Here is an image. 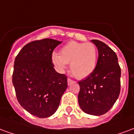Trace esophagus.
Wrapping results in <instances>:
<instances>
[{
  "label": "esophagus",
  "instance_id": "34e87169",
  "mask_svg": "<svg viewBox=\"0 0 134 134\" xmlns=\"http://www.w3.org/2000/svg\"><path fill=\"white\" fill-rule=\"evenodd\" d=\"M72 82H74V81H73V80H72L71 79H70V78L67 79V84H68V85H70L72 84Z\"/></svg>",
  "mask_w": 134,
  "mask_h": 134
}]
</instances>
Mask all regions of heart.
Here are the masks:
<instances>
[{
  "mask_svg": "<svg viewBox=\"0 0 134 134\" xmlns=\"http://www.w3.org/2000/svg\"><path fill=\"white\" fill-rule=\"evenodd\" d=\"M98 52L96 45L91 42L71 41L60 49V55L54 52L52 62L56 69L63 72L70 63L71 72L76 78L84 79L90 75L97 64Z\"/></svg>",
  "mask_w": 134,
  "mask_h": 134,
  "instance_id": "1",
  "label": "heart"
}]
</instances>
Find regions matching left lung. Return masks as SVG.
Instances as JSON below:
<instances>
[{
	"label": "left lung",
	"mask_w": 134,
	"mask_h": 134,
	"mask_svg": "<svg viewBox=\"0 0 134 134\" xmlns=\"http://www.w3.org/2000/svg\"><path fill=\"white\" fill-rule=\"evenodd\" d=\"M98 50V59L93 72L78 82V103L87 114L101 115L114 105L121 90V67L117 55L107 44L91 40Z\"/></svg>",
	"instance_id": "1"
}]
</instances>
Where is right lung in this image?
Listing matches in <instances>:
<instances>
[{
    "label": "right lung",
    "mask_w": 134,
    "mask_h": 134,
    "mask_svg": "<svg viewBox=\"0 0 134 134\" xmlns=\"http://www.w3.org/2000/svg\"><path fill=\"white\" fill-rule=\"evenodd\" d=\"M61 43L52 38L31 41L15 59L12 82L17 100L38 118L56 112L67 87V76L56 72L52 62L53 51Z\"/></svg>",
    "instance_id": "add662e5"
}]
</instances>
